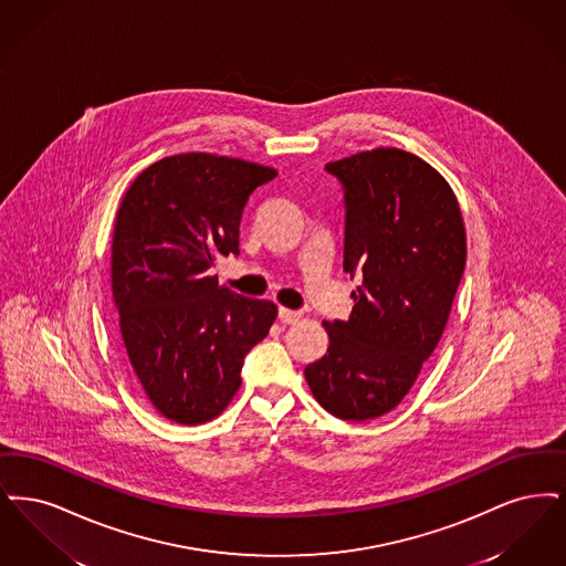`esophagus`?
Returning a JSON list of instances; mask_svg holds the SVG:
<instances>
[{"instance_id":"esophagus-1","label":"esophagus","mask_w":566,"mask_h":566,"mask_svg":"<svg viewBox=\"0 0 566 566\" xmlns=\"http://www.w3.org/2000/svg\"><path fill=\"white\" fill-rule=\"evenodd\" d=\"M279 319L283 321V323H295V321L302 319V313L281 306V308H279Z\"/></svg>"}]
</instances>
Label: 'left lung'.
Instances as JSON below:
<instances>
[{
  "label": "left lung",
  "mask_w": 566,
  "mask_h": 566,
  "mask_svg": "<svg viewBox=\"0 0 566 566\" xmlns=\"http://www.w3.org/2000/svg\"><path fill=\"white\" fill-rule=\"evenodd\" d=\"M345 186V271H359L348 321H323L327 353L304 376L321 406L345 420L391 412L442 338L468 260L450 184L399 148L327 163Z\"/></svg>",
  "instance_id": "8db88e82"
}]
</instances>
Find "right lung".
Instances as JSON below:
<instances>
[{
	"instance_id": "right-lung-1",
	"label": "right lung",
	"mask_w": 566,
	"mask_h": 566,
	"mask_svg": "<svg viewBox=\"0 0 566 566\" xmlns=\"http://www.w3.org/2000/svg\"><path fill=\"white\" fill-rule=\"evenodd\" d=\"M276 169L209 151L167 156L124 192L112 239V292L124 359L172 422L220 417L247 353L276 319L271 300L220 285L211 266L239 255L249 195Z\"/></svg>"
}]
</instances>
